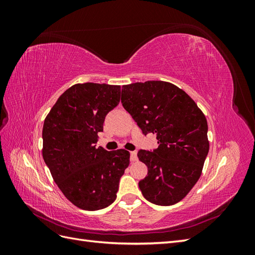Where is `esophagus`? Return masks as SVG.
Here are the masks:
<instances>
[{
	"label": "esophagus",
	"instance_id": "esophagus-1",
	"mask_svg": "<svg viewBox=\"0 0 255 255\" xmlns=\"http://www.w3.org/2000/svg\"><path fill=\"white\" fill-rule=\"evenodd\" d=\"M138 159L137 157V152L136 151H132L130 152V160L132 161H136Z\"/></svg>",
	"mask_w": 255,
	"mask_h": 255
}]
</instances>
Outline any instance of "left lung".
<instances>
[{
	"mask_svg": "<svg viewBox=\"0 0 255 255\" xmlns=\"http://www.w3.org/2000/svg\"><path fill=\"white\" fill-rule=\"evenodd\" d=\"M121 103L146 135H156L158 148L140 150L148 175L138 185L156 205H173L187 196L202 173L210 150L207 121L186 92L164 81L122 86Z\"/></svg>",
	"mask_w": 255,
	"mask_h": 255,
	"instance_id": "8db88e82",
	"label": "left lung"
}]
</instances>
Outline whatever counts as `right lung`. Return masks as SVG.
Masks as SVG:
<instances>
[{
  "instance_id": "obj_1",
  "label": "right lung",
  "mask_w": 255,
  "mask_h": 255,
  "mask_svg": "<svg viewBox=\"0 0 255 255\" xmlns=\"http://www.w3.org/2000/svg\"><path fill=\"white\" fill-rule=\"evenodd\" d=\"M119 85L75 84L44 119L42 156L65 197L85 211L111 205L129 164L125 149L96 148L107 113L120 102Z\"/></svg>"
}]
</instances>
